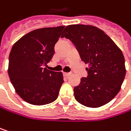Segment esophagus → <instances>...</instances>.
I'll list each match as a JSON object with an SVG mask.
<instances>
[{
    "label": "esophagus",
    "instance_id": "1",
    "mask_svg": "<svg viewBox=\"0 0 131 131\" xmlns=\"http://www.w3.org/2000/svg\"><path fill=\"white\" fill-rule=\"evenodd\" d=\"M63 75H64L65 77H68L69 76L71 75V73H63Z\"/></svg>",
    "mask_w": 131,
    "mask_h": 131
}]
</instances>
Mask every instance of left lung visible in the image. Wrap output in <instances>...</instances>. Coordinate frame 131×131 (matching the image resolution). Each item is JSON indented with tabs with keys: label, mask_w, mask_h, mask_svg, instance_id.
Masks as SVG:
<instances>
[{
	"label": "left lung",
	"mask_w": 131,
	"mask_h": 131,
	"mask_svg": "<svg viewBox=\"0 0 131 131\" xmlns=\"http://www.w3.org/2000/svg\"><path fill=\"white\" fill-rule=\"evenodd\" d=\"M62 38L75 45L81 60L88 64L87 77L73 89L76 100L90 108H99L112 100L121 90L126 74L121 49L102 29L90 25H70Z\"/></svg>",
	"instance_id": "left-lung-1"
}]
</instances>
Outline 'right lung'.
I'll return each mask as SVG.
<instances>
[{"label":"right lung","instance_id":"1","mask_svg":"<svg viewBox=\"0 0 131 131\" xmlns=\"http://www.w3.org/2000/svg\"><path fill=\"white\" fill-rule=\"evenodd\" d=\"M64 26L35 29L18 40L9 55L8 75L16 93L26 102L43 105L55 101L64 83L61 72L43 68L54 54Z\"/></svg>","mask_w":131,"mask_h":131}]
</instances>
